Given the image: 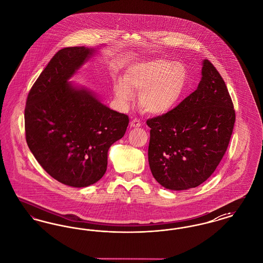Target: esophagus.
<instances>
[{"instance_id": "obj_1", "label": "esophagus", "mask_w": 263, "mask_h": 263, "mask_svg": "<svg viewBox=\"0 0 263 263\" xmlns=\"http://www.w3.org/2000/svg\"><path fill=\"white\" fill-rule=\"evenodd\" d=\"M130 127H131V128H139V127H141L140 120H139L138 118H134V119L130 122Z\"/></svg>"}]
</instances>
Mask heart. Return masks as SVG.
<instances>
[{"label":"heart","mask_w":263,"mask_h":263,"mask_svg":"<svg viewBox=\"0 0 263 263\" xmlns=\"http://www.w3.org/2000/svg\"><path fill=\"white\" fill-rule=\"evenodd\" d=\"M187 85L188 72L182 64L156 59L128 68L124 82H116L113 91L122 104H127L137 92L140 105L146 112L161 115L175 107Z\"/></svg>","instance_id":"b5f03b06"}]
</instances>
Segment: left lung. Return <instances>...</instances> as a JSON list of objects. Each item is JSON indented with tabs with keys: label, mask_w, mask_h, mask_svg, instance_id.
I'll use <instances>...</instances> for the list:
<instances>
[{
	"label": "left lung",
	"mask_w": 263,
	"mask_h": 263,
	"mask_svg": "<svg viewBox=\"0 0 263 263\" xmlns=\"http://www.w3.org/2000/svg\"><path fill=\"white\" fill-rule=\"evenodd\" d=\"M201 81L176 107L147 121L152 175L164 188L186 190L206 181L223 159L236 114L223 78L208 60Z\"/></svg>",
	"instance_id": "obj_1"
}]
</instances>
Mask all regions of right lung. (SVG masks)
I'll return each instance as SVG.
<instances>
[{"label":"right lung","mask_w":263,"mask_h":263,"mask_svg":"<svg viewBox=\"0 0 263 263\" xmlns=\"http://www.w3.org/2000/svg\"><path fill=\"white\" fill-rule=\"evenodd\" d=\"M98 49L58 51L30 89L25 109L26 143L44 171L73 187L104 175L110 146L124 136L129 118L104 105L96 92L69 82Z\"/></svg>","instance_id":"right-lung-1"}]
</instances>
